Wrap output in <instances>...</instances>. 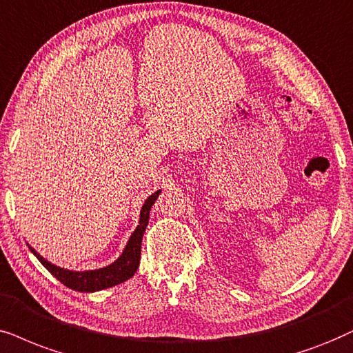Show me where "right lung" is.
Instances as JSON below:
<instances>
[{"label":"right lung","mask_w":353,"mask_h":353,"mask_svg":"<svg viewBox=\"0 0 353 353\" xmlns=\"http://www.w3.org/2000/svg\"><path fill=\"white\" fill-rule=\"evenodd\" d=\"M161 190H156L154 194H151L148 199L145 200L143 207L140 212V221L138 226L133 231L130 239H128L127 246H125L123 252L120 254L117 261H114L112 264L101 267V269L94 270H70L63 269V267H58L52 262H48L46 257H42L35 251L34 248H30V252L39 259L40 264L50 272L57 280H60L65 287H68L74 292H83V293H92V292H101V290L115 287V285L123 283L125 280L132 279L135 275V272L140 265V254H141V239H143L145 230L148 226L150 220V210L156 202V199L159 197Z\"/></svg>","instance_id":"obj_1"}]
</instances>
